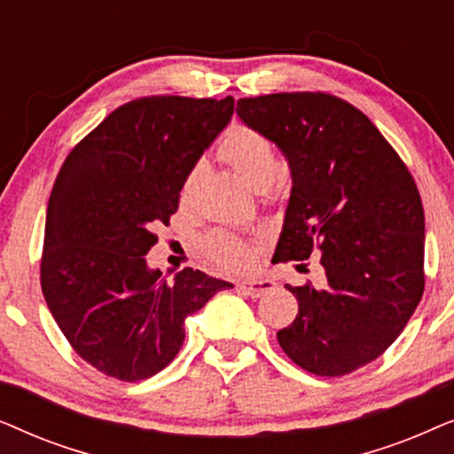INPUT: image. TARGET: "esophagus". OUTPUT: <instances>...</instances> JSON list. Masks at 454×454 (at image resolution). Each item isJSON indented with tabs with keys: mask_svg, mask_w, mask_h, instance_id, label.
I'll return each instance as SVG.
<instances>
[{
	"mask_svg": "<svg viewBox=\"0 0 454 454\" xmlns=\"http://www.w3.org/2000/svg\"><path fill=\"white\" fill-rule=\"evenodd\" d=\"M275 287V283L272 281H244L238 285V289L241 291L244 295H250V297H262L264 294H269Z\"/></svg>",
	"mask_w": 454,
	"mask_h": 454,
	"instance_id": "esophagus-1",
	"label": "esophagus"
}]
</instances>
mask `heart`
Returning <instances> with one entry per match:
<instances>
[{"mask_svg": "<svg viewBox=\"0 0 454 454\" xmlns=\"http://www.w3.org/2000/svg\"><path fill=\"white\" fill-rule=\"evenodd\" d=\"M219 157L238 173L241 179H246L252 188L264 190L270 185L277 171V153L272 148L270 140L258 129L250 126H231L219 142ZM204 167L198 163L185 173L179 198L184 204H188L194 196V192L200 184ZM204 256L213 262L216 269L227 272H241L250 269L254 260V247L247 239L239 238L231 231H215L204 238L202 241Z\"/></svg>", "mask_w": 454, "mask_h": 454, "instance_id": "heart-1", "label": "heart"}]
</instances>
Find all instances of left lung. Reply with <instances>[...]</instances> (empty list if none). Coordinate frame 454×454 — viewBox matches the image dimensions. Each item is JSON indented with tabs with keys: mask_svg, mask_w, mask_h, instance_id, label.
I'll return each mask as SVG.
<instances>
[{
	"mask_svg": "<svg viewBox=\"0 0 454 454\" xmlns=\"http://www.w3.org/2000/svg\"><path fill=\"white\" fill-rule=\"evenodd\" d=\"M281 148L294 188L275 258L320 250L325 285H285L300 312L278 345L309 374L345 376L380 357L424 295V207L407 165L357 107L326 92L238 101ZM306 264H297L303 269Z\"/></svg>",
	"mask_w": 454,
	"mask_h": 454,
	"instance_id": "8db88e82",
	"label": "left lung"
}]
</instances>
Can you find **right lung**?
Masks as SVG:
<instances>
[{
  "instance_id": "right-lung-1",
  "label": "right lung",
  "mask_w": 454,
  "mask_h": 454,
  "mask_svg": "<svg viewBox=\"0 0 454 454\" xmlns=\"http://www.w3.org/2000/svg\"><path fill=\"white\" fill-rule=\"evenodd\" d=\"M233 115V97H142L84 136L47 207L41 289L72 349L123 382L151 378L182 349L184 320L231 283L151 270L154 227L169 225L182 182Z\"/></svg>"
}]
</instances>
